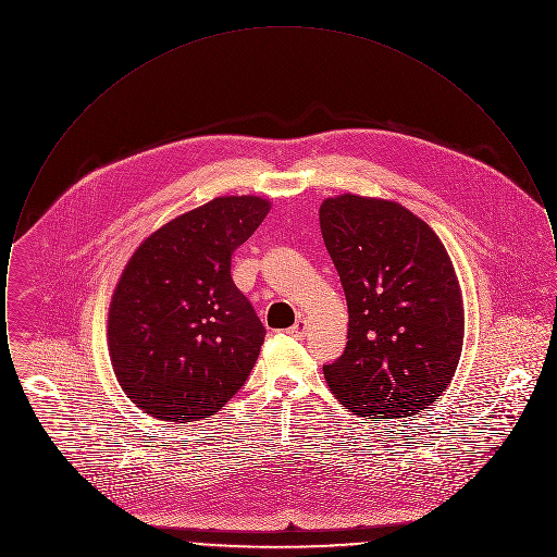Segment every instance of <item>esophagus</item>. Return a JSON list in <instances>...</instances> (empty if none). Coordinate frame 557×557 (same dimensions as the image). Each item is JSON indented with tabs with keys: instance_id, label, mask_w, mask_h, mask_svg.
I'll return each instance as SVG.
<instances>
[{
	"instance_id": "1",
	"label": "esophagus",
	"mask_w": 557,
	"mask_h": 557,
	"mask_svg": "<svg viewBox=\"0 0 557 557\" xmlns=\"http://www.w3.org/2000/svg\"><path fill=\"white\" fill-rule=\"evenodd\" d=\"M288 334L294 336L296 341H305V336H307V321H305V319H298V321L292 325L290 330H288Z\"/></svg>"
}]
</instances>
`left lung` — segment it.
Returning a JSON list of instances; mask_svg holds the SVG:
<instances>
[{
  "label": "left lung",
  "instance_id": "obj_1",
  "mask_svg": "<svg viewBox=\"0 0 557 557\" xmlns=\"http://www.w3.org/2000/svg\"><path fill=\"white\" fill-rule=\"evenodd\" d=\"M319 225L348 307L345 352L323 366L355 416L420 413L449 386L463 345L455 269L438 236L397 202L345 194Z\"/></svg>",
  "mask_w": 557,
  "mask_h": 557
}]
</instances>
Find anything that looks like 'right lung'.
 Instances as JSON below:
<instances>
[{
  "label": "right lung",
  "instance_id": "1",
  "mask_svg": "<svg viewBox=\"0 0 557 557\" xmlns=\"http://www.w3.org/2000/svg\"><path fill=\"white\" fill-rule=\"evenodd\" d=\"M269 202L223 196L146 239L125 267L108 313L121 388L169 422L214 416L248 380L265 325L232 280V255Z\"/></svg>",
  "mask_w": 557,
  "mask_h": 557
}]
</instances>
